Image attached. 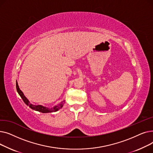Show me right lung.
I'll return each mask as SVG.
<instances>
[{"label": "right lung", "mask_w": 153, "mask_h": 153, "mask_svg": "<svg viewBox=\"0 0 153 153\" xmlns=\"http://www.w3.org/2000/svg\"><path fill=\"white\" fill-rule=\"evenodd\" d=\"M16 88H17V92L19 93V94L20 95L21 98L22 99L23 102H25L26 105H27L31 109H33V110H36V111H39V112H42V113H51V112L56 111L59 110L60 108H61L62 107L63 105H64L63 102H61L59 104H58V105H56V106H54L52 108H48V107L42 106L41 105H33V104L30 103L29 100L26 98L25 96L24 95L22 91L20 89L17 81H16Z\"/></svg>", "instance_id": "obj_1"}]
</instances>
